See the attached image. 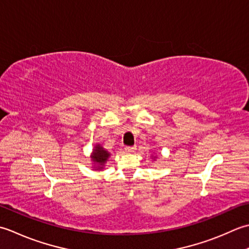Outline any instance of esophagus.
<instances>
[{
	"label": "esophagus",
	"instance_id": "1",
	"mask_svg": "<svg viewBox=\"0 0 249 249\" xmlns=\"http://www.w3.org/2000/svg\"><path fill=\"white\" fill-rule=\"evenodd\" d=\"M135 150H136L135 146H129V147H125V148H124V151L126 154H133Z\"/></svg>",
	"mask_w": 249,
	"mask_h": 249
}]
</instances>
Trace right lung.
Segmentation results:
<instances>
[{
    "label": "right lung",
    "mask_w": 249,
    "mask_h": 249,
    "mask_svg": "<svg viewBox=\"0 0 249 249\" xmlns=\"http://www.w3.org/2000/svg\"><path fill=\"white\" fill-rule=\"evenodd\" d=\"M110 154L107 150H105L100 144H95L94 148L92 150V155H91V160L94 163V170H102L105 164V162L109 158Z\"/></svg>",
    "instance_id": "add662e5"
}]
</instances>
